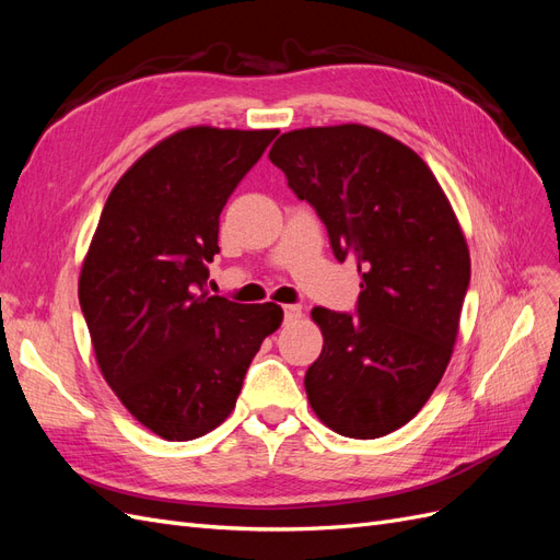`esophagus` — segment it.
<instances>
[{
    "mask_svg": "<svg viewBox=\"0 0 560 560\" xmlns=\"http://www.w3.org/2000/svg\"><path fill=\"white\" fill-rule=\"evenodd\" d=\"M282 313L284 322H294L301 317V306H296V303H287V306H282Z\"/></svg>",
    "mask_w": 560,
    "mask_h": 560,
    "instance_id": "34e87169",
    "label": "esophagus"
}]
</instances>
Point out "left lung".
Instances as JSON below:
<instances>
[{"label": "left lung", "mask_w": 560, "mask_h": 560, "mask_svg": "<svg viewBox=\"0 0 560 560\" xmlns=\"http://www.w3.org/2000/svg\"><path fill=\"white\" fill-rule=\"evenodd\" d=\"M268 159L362 273L354 313H311L325 336L303 381L313 411L343 436L395 432L442 381L469 287L448 198L416 151L358 124L284 132Z\"/></svg>", "instance_id": "1"}]
</instances>
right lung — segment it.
<instances>
[{"label":"right lung","instance_id":"1","mask_svg":"<svg viewBox=\"0 0 560 560\" xmlns=\"http://www.w3.org/2000/svg\"><path fill=\"white\" fill-rule=\"evenodd\" d=\"M278 130L186 128L112 189L79 278L105 381L144 428L189 442L229 418L276 303L206 292L219 214Z\"/></svg>","mask_w":560,"mask_h":560}]
</instances>
